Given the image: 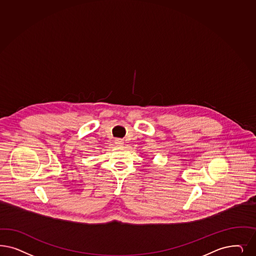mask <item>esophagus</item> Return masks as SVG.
Wrapping results in <instances>:
<instances>
[{
  "instance_id": "34e87169",
  "label": "esophagus",
  "mask_w": 256,
  "mask_h": 256,
  "mask_svg": "<svg viewBox=\"0 0 256 256\" xmlns=\"http://www.w3.org/2000/svg\"><path fill=\"white\" fill-rule=\"evenodd\" d=\"M115 143L116 146H122V145L124 144V142L120 140H116L115 141Z\"/></svg>"
}]
</instances>
